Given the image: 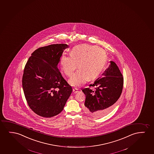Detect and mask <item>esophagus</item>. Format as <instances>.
Wrapping results in <instances>:
<instances>
[{"label": "esophagus", "instance_id": "obj_1", "mask_svg": "<svg viewBox=\"0 0 154 154\" xmlns=\"http://www.w3.org/2000/svg\"><path fill=\"white\" fill-rule=\"evenodd\" d=\"M78 89L77 88H73L72 89V91H73V93L74 94H76V93H77L78 92Z\"/></svg>", "mask_w": 154, "mask_h": 154}]
</instances>
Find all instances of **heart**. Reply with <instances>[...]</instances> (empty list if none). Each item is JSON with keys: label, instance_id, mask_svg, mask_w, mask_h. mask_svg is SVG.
Instances as JSON below:
<instances>
[{"label": "heart", "instance_id": "obj_1", "mask_svg": "<svg viewBox=\"0 0 154 154\" xmlns=\"http://www.w3.org/2000/svg\"><path fill=\"white\" fill-rule=\"evenodd\" d=\"M107 54L103 49L91 45H80L72 49L70 55L63 54L60 63L66 76L70 77L77 67L79 69L70 78L72 86L79 87L89 79L101 74L107 63Z\"/></svg>", "mask_w": 154, "mask_h": 154}]
</instances>
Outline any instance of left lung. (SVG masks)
Instances as JSON below:
<instances>
[{
  "label": "left lung",
  "instance_id": "left-lung-1",
  "mask_svg": "<svg viewBox=\"0 0 154 154\" xmlns=\"http://www.w3.org/2000/svg\"><path fill=\"white\" fill-rule=\"evenodd\" d=\"M93 85L96 90L90 88L83 89L86 95L84 110L86 114L96 118L102 117L114 108L122 93L124 78L118 66L114 61Z\"/></svg>",
  "mask_w": 154,
  "mask_h": 154
}]
</instances>
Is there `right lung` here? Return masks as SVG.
Segmentation results:
<instances>
[{
	"label": "right lung",
	"instance_id": "obj_1",
	"mask_svg": "<svg viewBox=\"0 0 154 154\" xmlns=\"http://www.w3.org/2000/svg\"><path fill=\"white\" fill-rule=\"evenodd\" d=\"M67 44L50 45L36 49L23 70L22 85L28 106L39 116L50 118L63 110L72 91L58 68Z\"/></svg>",
	"mask_w": 154,
	"mask_h": 154
}]
</instances>
